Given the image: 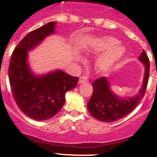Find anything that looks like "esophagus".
Listing matches in <instances>:
<instances>
[{"instance_id": "34e87169", "label": "esophagus", "mask_w": 157, "mask_h": 157, "mask_svg": "<svg viewBox=\"0 0 157 157\" xmlns=\"http://www.w3.org/2000/svg\"><path fill=\"white\" fill-rule=\"evenodd\" d=\"M87 79V77H86V76H80L79 81H80V83H85L88 80Z\"/></svg>"}]
</instances>
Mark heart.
<instances>
[{
	"mask_svg": "<svg viewBox=\"0 0 157 157\" xmlns=\"http://www.w3.org/2000/svg\"><path fill=\"white\" fill-rule=\"evenodd\" d=\"M118 40L113 36H103L96 40L92 47V51L95 53L109 51L102 55L96 62L97 69L101 72L109 71L114 63L120 60L124 54L125 50L122 46L117 45Z\"/></svg>",
	"mask_w": 157,
	"mask_h": 157,
	"instance_id": "1",
	"label": "heart"
}]
</instances>
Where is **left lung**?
<instances>
[{
  "label": "left lung",
  "instance_id": "1",
  "mask_svg": "<svg viewBox=\"0 0 157 157\" xmlns=\"http://www.w3.org/2000/svg\"><path fill=\"white\" fill-rule=\"evenodd\" d=\"M145 65V76L142 88L135 97L121 99L114 95L109 90L108 80L105 77H100L92 83L93 94L87 103L90 113L102 122H113L131 113L144 97L150 74V60L145 51L139 57Z\"/></svg>",
  "mask_w": 157,
  "mask_h": 157
}]
</instances>
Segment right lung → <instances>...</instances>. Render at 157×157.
Masks as SVG:
<instances>
[{
  "label": "right lung",
  "instance_id": "obj_1",
  "mask_svg": "<svg viewBox=\"0 0 157 157\" xmlns=\"http://www.w3.org/2000/svg\"><path fill=\"white\" fill-rule=\"evenodd\" d=\"M55 24L49 22L27 33L13 50L9 64V81L17 105L27 117L40 121L54 117L61 109L65 94L79 80L61 71L36 77L29 70L27 51L54 33Z\"/></svg>",
  "mask_w": 157,
  "mask_h": 157
}]
</instances>
